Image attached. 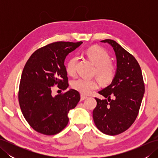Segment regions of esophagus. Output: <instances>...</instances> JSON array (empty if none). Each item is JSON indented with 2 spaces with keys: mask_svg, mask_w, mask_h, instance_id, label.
<instances>
[{
  "mask_svg": "<svg viewBox=\"0 0 158 158\" xmlns=\"http://www.w3.org/2000/svg\"><path fill=\"white\" fill-rule=\"evenodd\" d=\"M87 98H88V97H87V96H85V95H83V94H81V100H84L86 99Z\"/></svg>",
  "mask_w": 158,
  "mask_h": 158,
  "instance_id": "1",
  "label": "esophagus"
}]
</instances>
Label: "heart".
Instances as JSON below:
<instances>
[{
  "instance_id": "1",
  "label": "heart",
  "mask_w": 158,
  "mask_h": 158,
  "mask_svg": "<svg viewBox=\"0 0 158 158\" xmlns=\"http://www.w3.org/2000/svg\"><path fill=\"white\" fill-rule=\"evenodd\" d=\"M88 56L96 66L95 74L104 84H107L113 81L115 75V68L110 63V56L106 50L98 47H92L85 52ZM79 58L76 56L71 57L67 62L66 70L68 75L74 76L76 73V66ZM73 89L84 94H89L93 90L98 88V83L95 79L78 78L71 82Z\"/></svg>"
}]
</instances>
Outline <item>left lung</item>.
Masks as SVG:
<instances>
[{
	"label": "left lung",
	"mask_w": 158,
	"mask_h": 158,
	"mask_svg": "<svg viewBox=\"0 0 158 158\" xmlns=\"http://www.w3.org/2000/svg\"><path fill=\"white\" fill-rule=\"evenodd\" d=\"M100 42L107 43L113 48L117 69L111 83L98 92L108 100L96 98L97 105L93 110V119L102 132L116 135L128 129L135 121L145 93V85L141 69L135 57L113 40ZM110 95L114 100L110 99Z\"/></svg>",
	"instance_id": "8db88e82"
}]
</instances>
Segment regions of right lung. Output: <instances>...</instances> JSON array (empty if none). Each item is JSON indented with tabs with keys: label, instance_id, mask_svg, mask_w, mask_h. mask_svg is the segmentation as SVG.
Listing matches in <instances>:
<instances>
[{
	"label": "right lung",
	"instance_id": "right-lung-1",
	"mask_svg": "<svg viewBox=\"0 0 158 158\" xmlns=\"http://www.w3.org/2000/svg\"><path fill=\"white\" fill-rule=\"evenodd\" d=\"M83 43L55 42L32 53L23 69L19 102L23 117L33 129L46 135L58 134L69 122L68 113L80 100L79 93L70 89L52 95V86L69 87L64 66L66 57Z\"/></svg>",
	"mask_w": 158,
	"mask_h": 158
}]
</instances>
